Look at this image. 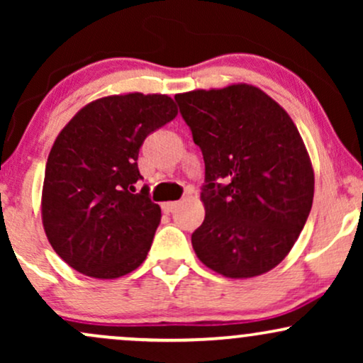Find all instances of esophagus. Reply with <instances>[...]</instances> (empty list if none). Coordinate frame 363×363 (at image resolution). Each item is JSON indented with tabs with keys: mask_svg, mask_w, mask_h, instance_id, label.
<instances>
[{
	"mask_svg": "<svg viewBox=\"0 0 363 363\" xmlns=\"http://www.w3.org/2000/svg\"><path fill=\"white\" fill-rule=\"evenodd\" d=\"M179 205H181L179 201H167V203H164V205H162V208H164L165 213H174V211L177 210Z\"/></svg>",
	"mask_w": 363,
	"mask_h": 363,
	"instance_id": "esophagus-1",
	"label": "esophagus"
}]
</instances>
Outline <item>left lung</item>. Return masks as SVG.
<instances>
[{"mask_svg": "<svg viewBox=\"0 0 363 363\" xmlns=\"http://www.w3.org/2000/svg\"><path fill=\"white\" fill-rule=\"evenodd\" d=\"M176 101L205 158L206 215L191 235L203 264L254 278L285 259L314 199V169L297 126L247 83L191 90Z\"/></svg>", "mask_w": 363, "mask_h": 363, "instance_id": "obj_1", "label": "left lung"}]
</instances>
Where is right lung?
Returning a JSON list of instances; mask_svg holds the SVG:
<instances>
[{
    "label": "right lung",
    "mask_w": 363,
    "mask_h": 363,
    "mask_svg": "<svg viewBox=\"0 0 363 363\" xmlns=\"http://www.w3.org/2000/svg\"><path fill=\"white\" fill-rule=\"evenodd\" d=\"M177 116L165 94L107 95L61 129L45 164L44 232L73 269L99 280L135 272L147 259L160 206L135 194L138 152L150 133Z\"/></svg>",
    "instance_id": "right-lung-1"
}]
</instances>
